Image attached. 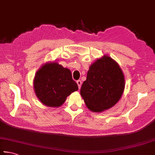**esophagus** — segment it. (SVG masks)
<instances>
[{
	"label": "esophagus",
	"mask_w": 155,
	"mask_h": 155,
	"mask_svg": "<svg viewBox=\"0 0 155 155\" xmlns=\"http://www.w3.org/2000/svg\"><path fill=\"white\" fill-rule=\"evenodd\" d=\"M77 83L78 87V89H80L81 87V84H82V83H81V81L80 80H78L77 81Z\"/></svg>",
	"instance_id": "obj_1"
}]
</instances>
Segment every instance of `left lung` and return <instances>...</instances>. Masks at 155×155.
<instances>
[{"label": "left lung", "mask_w": 155, "mask_h": 155, "mask_svg": "<svg viewBox=\"0 0 155 155\" xmlns=\"http://www.w3.org/2000/svg\"><path fill=\"white\" fill-rule=\"evenodd\" d=\"M125 85L124 75L119 64L109 56L104 55L90 66L81 95L90 110L100 112L119 102Z\"/></svg>", "instance_id": "obj_1"}]
</instances>
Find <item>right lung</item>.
Instances as JSON below:
<instances>
[{
	"label": "right lung",
	"mask_w": 155,
	"mask_h": 155,
	"mask_svg": "<svg viewBox=\"0 0 155 155\" xmlns=\"http://www.w3.org/2000/svg\"><path fill=\"white\" fill-rule=\"evenodd\" d=\"M34 89L44 105L56 108L62 105L66 97L78 88L70 70L53 61L45 64L36 72Z\"/></svg>",
	"instance_id": "right-lung-1"
}]
</instances>
